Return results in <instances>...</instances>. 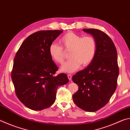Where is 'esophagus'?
<instances>
[{"label":"esophagus","instance_id":"obj_1","mask_svg":"<svg viewBox=\"0 0 130 130\" xmlns=\"http://www.w3.org/2000/svg\"><path fill=\"white\" fill-rule=\"evenodd\" d=\"M68 78H69V80H72V75H71V74H68Z\"/></svg>","mask_w":130,"mask_h":130}]
</instances>
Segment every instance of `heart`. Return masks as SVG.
Returning <instances> with one entry per match:
<instances>
[{"mask_svg":"<svg viewBox=\"0 0 130 130\" xmlns=\"http://www.w3.org/2000/svg\"><path fill=\"white\" fill-rule=\"evenodd\" d=\"M60 43L62 48L56 43H52L49 47L51 58L55 62L61 64L65 60V51H70L69 61L63 63L61 70L63 72L72 73L78 69L81 65H88L95 56L97 43L93 36L81 35L69 32L60 39Z\"/></svg>","mask_w":130,"mask_h":130,"instance_id":"heart-1","label":"heart"}]
</instances>
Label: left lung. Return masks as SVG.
<instances>
[{
  "label": "left lung",
  "mask_w": 130,
  "mask_h": 130,
  "mask_svg": "<svg viewBox=\"0 0 130 130\" xmlns=\"http://www.w3.org/2000/svg\"><path fill=\"white\" fill-rule=\"evenodd\" d=\"M83 31L96 39V52L92 62L72 77L78 86L73 100L81 109L95 112L107 104L116 89L119 73L117 51L111 38L102 31L94 28Z\"/></svg>",
  "instance_id": "8db88e82"
}]
</instances>
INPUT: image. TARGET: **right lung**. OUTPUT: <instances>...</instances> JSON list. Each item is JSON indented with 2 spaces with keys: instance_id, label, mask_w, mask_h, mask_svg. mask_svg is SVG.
<instances>
[{
  "instance_id": "1",
  "label": "right lung",
  "mask_w": 130,
  "mask_h": 130,
  "mask_svg": "<svg viewBox=\"0 0 130 130\" xmlns=\"http://www.w3.org/2000/svg\"><path fill=\"white\" fill-rule=\"evenodd\" d=\"M62 30H42L31 34L15 55L11 78L16 95L31 109L41 111L53 104L58 87L69 81L51 58L49 47Z\"/></svg>"
}]
</instances>
